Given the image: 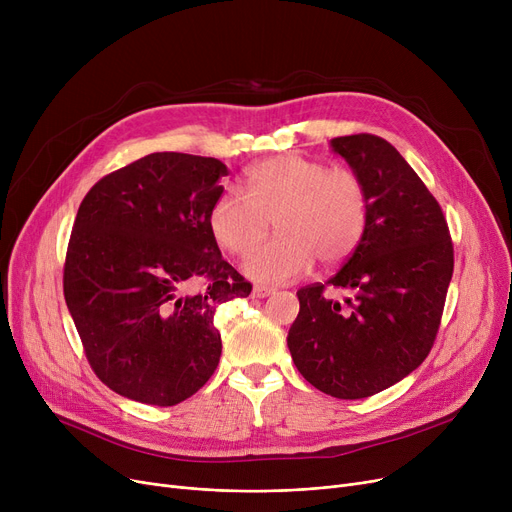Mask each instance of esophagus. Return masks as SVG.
Returning a JSON list of instances; mask_svg holds the SVG:
<instances>
[{"label":"esophagus","instance_id":"1","mask_svg":"<svg viewBox=\"0 0 512 512\" xmlns=\"http://www.w3.org/2000/svg\"><path fill=\"white\" fill-rule=\"evenodd\" d=\"M274 292V288H267V286H253V290H251V297L253 299H265V297H270V294Z\"/></svg>","mask_w":512,"mask_h":512}]
</instances>
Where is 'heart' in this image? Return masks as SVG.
<instances>
[{"label":"heart","mask_w":512,"mask_h":512,"mask_svg":"<svg viewBox=\"0 0 512 512\" xmlns=\"http://www.w3.org/2000/svg\"><path fill=\"white\" fill-rule=\"evenodd\" d=\"M247 191L226 188L213 201L207 224L222 249L242 257L275 220L281 232L245 263V272L261 284L305 274L315 255L321 263H340L365 234L367 191L351 170L286 153L251 166Z\"/></svg>","instance_id":"obj_1"}]
</instances>
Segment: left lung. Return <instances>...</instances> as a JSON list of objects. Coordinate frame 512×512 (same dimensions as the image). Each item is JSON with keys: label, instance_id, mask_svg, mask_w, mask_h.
<instances>
[{"label": "left lung", "instance_id": "8db88e82", "mask_svg": "<svg viewBox=\"0 0 512 512\" xmlns=\"http://www.w3.org/2000/svg\"><path fill=\"white\" fill-rule=\"evenodd\" d=\"M330 147L365 186L367 226L334 278L297 292L288 348L311 386L357 400L407 378L432 351L454 255L438 201L388 141L351 134ZM326 285L352 290L346 308L323 297Z\"/></svg>", "mask_w": 512, "mask_h": 512}]
</instances>
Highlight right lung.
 <instances>
[{"label": "right lung", "instance_id": "right-lung-1", "mask_svg": "<svg viewBox=\"0 0 512 512\" xmlns=\"http://www.w3.org/2000/svg\"><path fill=\"white\" fill-rule=\"evenodd\" d=\"M224 176L215 157L151 153L78 207L64 297L93 371L120 396L172 407L220 363L215 309L251 294L207 224Z\"/></svg>", "mask_w": 512, "mask_h": 512}]
</instances>
